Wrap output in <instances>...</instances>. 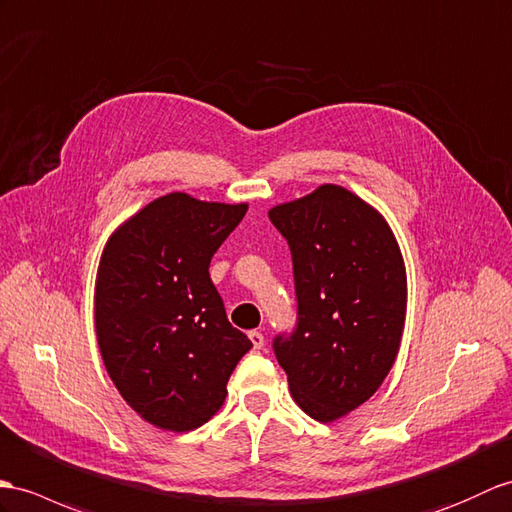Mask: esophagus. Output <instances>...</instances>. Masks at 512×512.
I'll return each mask as SVG.
<instances>
[{
	"label": "esophagus",
	"mask_w": 512,
	"mask_h": 512,
	"mask_svg": "<svg viewBox=\"0 0 512 512\" xmlns=\"http://www.w3.org/2000/svg\"><path fill=\"white\" fill-rule=\"evenodd\" d=\"M248 338H251V342H253V349H261L264 347V334H261V331H251V334H248Z\"/></svg>",
	"instance_id": "esophagus-1"
}]
</instances>
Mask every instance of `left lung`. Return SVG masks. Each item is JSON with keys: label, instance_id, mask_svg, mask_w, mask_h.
<instances>
[{"label": "left lung", "instance_id": "1", "mask_svg": "<svg viewBox=\"0 0 512 512\" xmlns=\"http://www.w3.org/2000/svg\"><path fill=\"white\" fill-rule=\"evenodd\" d=\"M288 240L296 327L272 347L294 401L331 423L375 395L406 323V266L382 213L340 185L268 211Z\"/></svg>", "mask_w": 512, "mask_h": 512}]
</instances>
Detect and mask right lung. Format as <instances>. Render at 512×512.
Returning <instances> with one entry per match:
<instances>
[{"label": "right lung", "instance_id": "obj_1", "mask_svg": "<svg viewBox=\"0 0 512 512\" xmlns=\"http://www.w3.org/2000/svg\"><path fill=\"white\" fill-rule=\"evenodd\" d=\"M248 205L174 192L115 229L95 279V336L109 377L141 419L189 432L216 414L253 342L209 277Z\"/></svg>", "mask_w": 512, "mask_h": 512}]
</instances>
